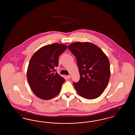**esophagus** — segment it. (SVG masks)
Returning a JSON list of instances; mask_svg holds the SVG:
<instances>
[{
	"mask_svg": "<svg viewBox=\"0 0 135 135\" xmlns=\"http://www.w3.org/2000/svg\"><path fill=\"white\" fill-rule=\"evenodd\" d=\"M67 78H68V79H70V78H71L70 75H67Z\"/></svg>",
	"mask_w": 135,
	"mask_h": 135,
	"instance_id": "esophagus-1",
	"label": "esophagus"
}]
</instances>
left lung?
<instances>
[{
    "label": "left lung",
    "mask_w": 135,
    "mask_h": 135,
    "mask_svg": "<svg viewBox=\"0 0 135 135\" xmlns=\"http://www.w3.org/2000/svg\"><path fill=\"white\" fill-rule=\"evenodd\" d=\"M68 48L77 60L80 80L73 84L77 93L90 100L100 96L110 76L107 56L100 47L89 42H73Z\"/></svg>",
    "instance_id": "obj_1"
}]
</instances>
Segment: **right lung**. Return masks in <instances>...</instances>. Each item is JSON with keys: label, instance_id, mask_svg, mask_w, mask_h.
<instances>
[{"label": "right lung", "instance_id": "right-lung-1", "mask_svg": "<svg viewBox=\"0 0 135 135\" xmlns=\"http://www.w3.org/2000/svg\"><path fill=\"white\" fill-rule=\"evenodd\" d=\"M67 47L65 45L55 43L42 46L33 55L27 78L32 91L39 98L50 100L60 93L65 79L55 68L59 64V56Z\"/></svg>", "mask_w": 135, "mask_h": 135}]
</instances>
